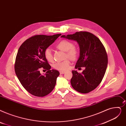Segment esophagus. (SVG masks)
Returning <instances> with one entry per match:
<instances>
[{
  "mask_svg": "<svg viewBox=\"0 0 126 126\" xmlns=\"http://www.w3.org/2000/svg\"><path fill=\"white\" fill-rule=\"evenodd\" d=\"M65 73V71H62V70H60V74H64Z\"/></svg>",
  "mask_w": 126,
  "mask_h": 126,
  "instance_id": "1",
  "label": "esophagus"
}]
</instances>
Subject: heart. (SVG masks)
I'll use <instances>...</instances> for the list:
<instances>
[{
	"instance_id": "1",
	"label": "heart",
	"mask_w": 126,
	"mask_h": 126,
	"mask_svg": "<svg viewBox=\"0 0 126 126\" xmlns=\"http://www.w3.org/2000/svg\"><path fill=\"white\" fill-rule=\"evenodd\" d=\"M57 47L60 50L65 52V57L70 59H75L78 54V50L76 47L73 46V44L66 40H63L59 42ZM45 57L48 61L52 62L53 60L51 50L50 48H47L44 52ZM70 65L68 60H65L62 62H56L53 64V67L58 70H64L67 69Z\"/></svg>"
}]
</instances>
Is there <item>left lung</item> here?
I'll use <instances>...</instances> for the list:
<instances>
[{
	"instance_id": "8db88e82",
	"label": "left lung",
	"mask_w": 126,
	"mask_h": 126,
	"mask_svg": "<svg viewBox=\"0 0 126 126\" xmlns=\"http://www.w3.org/2000/svg\"><path fill=\"white\" fill-rule=\"evenodd\" d=\"M61 37L77 42L80 56L75 68H85L81 73L72 71L70 83L73 89L84 94L94 90L101 83L108 65L107 54L102 43L95 35L87 32H77Z\"/></svg>"
}]
</instances>
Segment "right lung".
Wrapping results in <instances>:
<instances>
[{
    "instance_id": "1",
    "label": "right lung",
    "mask_w": 126,
    "mask_h": 126,
    "mask_svg": "<svg viewBox=\"0 0 126 126\" xmlns=\"http://www.w3.org/2000/svg\"><path fill=\"white\" fill-rule=\"evenodd\" d=\"M61 35H35L26 40L19 48L15 63V74L21 85L33 95L45 96L56 85L60 73L57 70H50L44 52ZM42 67L47 70L45 74L40 73Z\"/></svg>"
}]
</instances>
